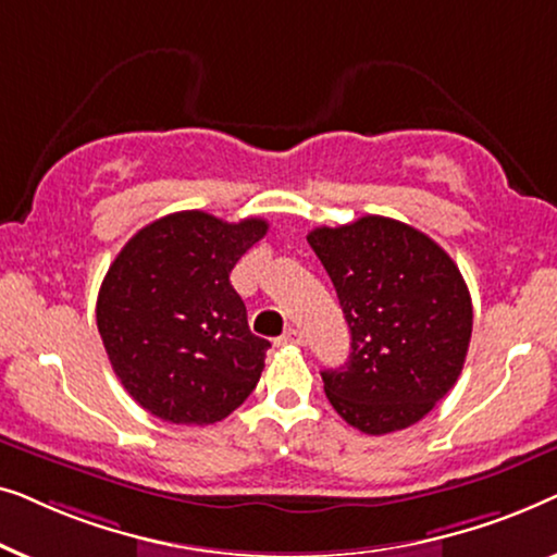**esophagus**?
Segmentation results:
<instances>
[{
    "instance_id": "esophagus-1",
    "label": "esophagus",
    "mask_w": 557,
    "mask_h": 557,
    "mask_svg": "<svg viewBox=\"0 0 557 557\" xmlns=\"http://www.w3.org/2000/svg\"><path fill=\"white\" fill-rule=\"evenodd\" d=\"M278 345H294V347L304 345L301 332H299V330H288V332L284 334V337H278Z\"/></svg>"
}]
</instances>
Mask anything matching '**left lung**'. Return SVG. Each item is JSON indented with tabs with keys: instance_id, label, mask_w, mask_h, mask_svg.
Returning a JSON list of instances; mask_svg holds the SVG:
<instances>
[{
	"instance_id": "left-lung-1",
	"label": "left lung",
	"mask_w": 557,
	"mask_h": 557,
	"mask_svg": "<svg viewBox=\"0 0 557 557\" xmlns=\"http://www.w3.org/2000/svg\"><path fill=\"white\" fill-rule=\"evenodd\" d=\"M352 352L324 370V393L352 429L383 436L431 413L456 385L471 339V296L451 256L400 220L364 215L314 227Z\"/></svg>"
}]
</instances>
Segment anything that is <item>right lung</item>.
<instances>
[{"instance_id":"right-lung-1","label":"right lung","mask_w":557,"mask_h":557,"mask_svg":"<svg viewBox=\"0 0 557 557\" xmlns=\"http://www.w3.org/2000/svg\"><path fill=\"white\" fill-rule=\"evenodd\" d=\"M269 231L182 210L141 227L106 273L96 322L126 393L166 423L208 425L253 393L271 342L248 330L233 265Z\"/></svg>"}]
</instances>
